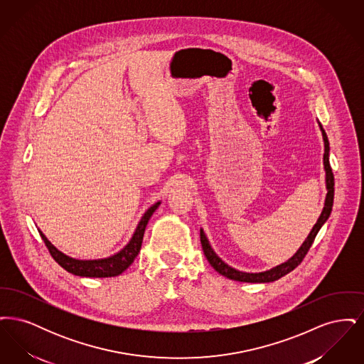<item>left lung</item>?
Instances as JSON below:
<instances>
[{
	"mask_svg": "<svg viewBox=\"0 0 364 364\" xmlns=\"http://www.w3.org/2000/svg\"><path fill=\"white\" fill-rule=\"evenodd\" d=\"M319 124V128H321V132H322V138H323V144H325V153H323V168H325V173H326V198H325V206L323 210L316 221V224L312 226L311 232L310 235L307 236V239L303 242V244L300 245V248L296 251L292 258L278 264L276 267L270 269V270H266V272H259V273H245V272H240V270H236L235 267L229 266L228 263H225L224 260L221 259L215 252L214 250L211 248L210 242L208 240V236L205 235L203 229H200V242H202V248H203V252L208 258V263L214 267L215 272H218L220 274H223L224 277L229 278V279H233V281H240V282H273L278 278L284 277L285 274H288L289 272H292L294 267H297L301 260L304 259L306 254L309 252L310 247L314 242V239L316 236V233L319 232V229L322 228V225L328 221L329 218L330 213H331V208H333V198H334V176L331 172V168H330L329 162V140H328V135L325 132V129L322 128L321 122Z\"/></svg>",
	"mask_w": 364,
	"mask_h": 364,
	"instance_id": "1",
	"label": "left lung"
}]
</instances>
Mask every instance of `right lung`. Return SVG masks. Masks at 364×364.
Instances as JSON below:
<instances>
[{
  "mask_svg": "<svg viewBox=\"0 0 364 364\" xmlns=\"http://www.w3.org/2000/svg\"><path fill=\"white\" fill-rule=\"evenodd\" d=\"M159 205H161V202H156L151 208L146 210V213L141 215V218L139 221L138 226H136L131 240L122 250H120L117 254L110 255L107 258H102V259H76V258H72L70 255L61 252L57 247H54L52 242H49V239L42 233L41 229H38V232H39L42 240L46 244L53 259L55 260L63 269H65L70 274L79 276V277H116V276H120L122 272H125L132 264L135 258L138 257L147 223H149V220L151 218L153 213L156 211Z\"/></svg>",
  "mask_w": 364,
  "mask_h": 364,
  "instance_id": "1",
  "label": "right lung"
}]
</instances>
